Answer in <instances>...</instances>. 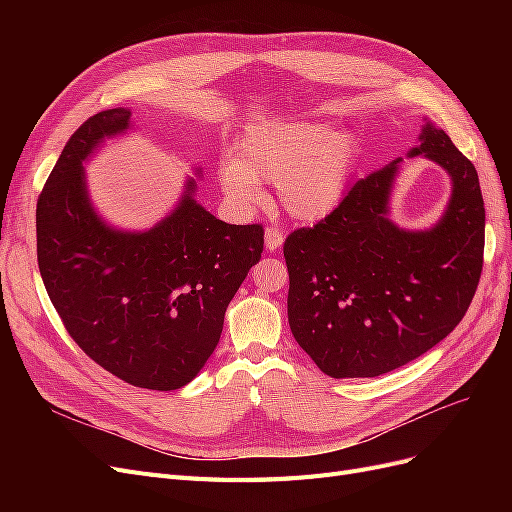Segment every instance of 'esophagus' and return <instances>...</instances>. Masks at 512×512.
<instances>
[{
    "label": "esophagus",
    "instance_id": "34e87169",
    "mask_svg": "<svg viewBox=\"0 0 512 512\" xmlns=\"http://www.w3.org/2000/svg\"><path fill=\"white\" fill-rule=\"evenodd\" d=\"M284 243V230L280 226H267L265 230V245L267 250H277Z\"/></svg>",
    "mask_w": 512,
    "mask_h": 512
}]
</instances>
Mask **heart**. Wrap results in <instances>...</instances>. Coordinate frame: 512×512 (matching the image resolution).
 I'll use <instances>...</instances> for the list:
<instances>
[{
	"label": "heart",
	"mask_w": 512,
	"mask_h": 512,
	"mask_svg": "<svg viewBox=\"0 0 512 512\" xmlns=\"http://www.w3.org/2000/svg\"><path fill=\"white\" fill-rule=\"evenodd\" d=\"M359 158V141L348 130H327L309 121H265L247 128L237 160H224L220 183L239 207L262 200L258 181H273L284 209L299 220H322L342 203Z\"/></svg>",
	"instance_id": "heart-1"
}]
</instances>
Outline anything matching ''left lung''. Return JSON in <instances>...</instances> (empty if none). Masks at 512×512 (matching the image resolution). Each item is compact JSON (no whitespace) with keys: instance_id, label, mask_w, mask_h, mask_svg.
Here are the masks:
<instances>
[{"instance_id":"obj_1","label":"left lung","mask_w":512,"mask_h":512,"mask_svg":"<svg viewBox=\"0 0 512 512\" xmlns=\"http://www.w3.org/2000/svg\"><path fill=\"white\" fill-rule=\"evenodd\" d=\"M414 156L440 164L453 181L436 226L412 232L389 220L397 158L284 243L290 331L331 378H376L414 361L457 327L474 299L485 250L476 168L431 123Z\"/></svg>"}]
</instances>
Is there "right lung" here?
I'll return each mask as SVG.
<instances>
[{
  "label": "right lung",
  "mask_w": 512,
  "mask_h": 512,
  "mask_svg": "<svg viewBox=\"0 0 512 512\" xmlns=\"http://www.w3.org/2000/svg\"><path fill=\"white\" fill-rule=\"evenodd\" d=\"M128 108L89 117L46 179L36 207L38 267L79 348L151 391L188 384L220 342L226 307L265 247L260 224H226L192 198L147 232L108 228L87 196L83 160L130 128Z\"/></svg>",
  "instance_id": "obj_1"
}]
</instances>
